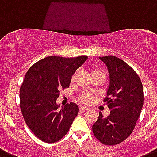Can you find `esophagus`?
<instances>
[{
    "mask_svg": "<svg viewBox=\"0 0 157 157\" xmlns=\"http://www.w3.org/2000/svg\"><path fill=\"white\" fill-rule=\"evenodd\" d=\"M89 110V108H85V107H80V111L81 113H85V112L88 111Z\"/></svg>",
    "mask_w": 157,
    "mask_h": 157,
    "instance_id": "1",
    "label": "esophagus"
}]
</instances>
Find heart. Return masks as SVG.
Returning a JSON list of instances; mask_svg holds the SVG:
<instances>
[{"label": "heart", "mask_w": 157, "mask_h": 157, "mask_svg": "<svg viewBox=\"0 0 157 157\" xmlns=\"http://www.w3.org/2000/svg\"><path fill=\"white\" fill-rule=\"evenodd\" d=\"M97 72H101L100 70H97V69H93V70H92V72H91V74L97 73ZM76 76V73H74V74L72 75V81H74ZM79 101L84 104H90L91 102H92V101H93V98H92V97H91L89 93H82L81 97H80V98H79Z\"/></svg>", "instance_id": "obj_1"}]
</instances>
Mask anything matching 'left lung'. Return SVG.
Wrapping results in <instances>:
<instances>
[{"instance_id":"obj_1","label":"left lung","mask_w":157,"mask_h":157,"mask_svg":"<svg viewBox=\"0 0 157 157\" xmlns=\"http://www.w3.org/2000/svg\"><path fill=\"white\" fill-rule=\"evenodd\" d=\"M99 58L109 71V85L104 101L110 114L105 117L99 113L93 132L104 144L115 145L133 131L143 107V85L137 73L124 60L114 56Z\"/></svg>"}]
</instances>
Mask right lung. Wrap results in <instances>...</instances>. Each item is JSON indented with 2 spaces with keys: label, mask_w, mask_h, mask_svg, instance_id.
Listing matches in <instances>:
<instances>
[{
  "label": "right lung",
  "mask_w": 157,
  "mask_h": 157,
  "mask_svg": "<svg viewBox=\"0 0 157 157\" xmlns=\"http://www.w3.org/2000/svg\"><path fill=\"white\" fill-rule=\"evenodd\" d=\"M87 56H50L28 70L20 89V106L26 124L36 137L54 143L66 135L77 116L79 107L71 102L60 109V91L69 87L72 76Z\"/></svg>",
  "instance_id": "obj_1"
}]
</instances>
